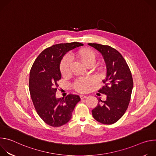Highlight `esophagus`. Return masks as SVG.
I'll return each instance as SVG.
<instances>
[{"label": "esophagus", "mask_w": 156, "mask_h": 156, "mask_svg": "<svg viewBox=\"0 0 156 156\" xmlns=\"http://www.w3.org/2000/svg\"><path fill=\"white\" fill-rule=\"evenodd\" d=\"M80 97L81 99H85V98H87V96H84V95H80Z\"/></svg>", "instance_id": "1"}]
</instances>
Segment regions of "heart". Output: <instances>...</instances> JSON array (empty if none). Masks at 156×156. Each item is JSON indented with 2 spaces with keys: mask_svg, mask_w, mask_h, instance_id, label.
<instances>
[{
  "mask_svg": "<svg viewBox=\"0 0 156 156\" xmlns=\"http://www.w3.org/2000/svg\"><path fill=\"white\" fill-rule=\"evenodd\" d=\"M77 55L82 60V62L89 67L94 66L97 60L96 53L94 51L88 49L80 51L78 52ZM70 65V57L68 55H65L60 64V70L63 75H65L69 73ZM92 83L93 80L90 78H81L76 80L74 82L73 86L76 91L80 93H83L87 90L89 86Z\"/></svg>",
  "mask_w": 156,
  "mask_h": 156,
  "instance_id": "obj_1",
  "label": "heart"
}]
</instances>
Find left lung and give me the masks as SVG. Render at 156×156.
<instances>
[{"label":"left lung","mask_w":156,"mask_h":156,"mask_svg":"<svg viewBox=\"0 0 156 156\" xmlns=\"http://www.w3.org/2000/svg\"><path fill=\"white\" fill-rule=\"evenodd\" d=\"M100 52L105 60L107 74L102 80L104 85L98 90L107 95L103 101L99 99L97 106L92 110L94 119L106 125L117 122L125 113L131 99L133 81L131 71L122 54L109 46L89 43Z\"/></svg>","instance_id":"left-lung-1"}]
</instances>
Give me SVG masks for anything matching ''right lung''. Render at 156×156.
Instances as JSON below:
<instances>
[{"mask_svg":"<svg viewBox=\"0 0 156 156\" xmlns=\"http://www.w3.org/2000/svg\"><path fill=\"white\" fill-rule=\"evenodd\" d=\"M82 46L76 42L55 44L38 55L31 69L29 90L33 105L41 119L51 126L58 127L69 122L80 101L78 95L73 94L57 99L55 93L57 81L61 79L60 63L63 56Z\"/></svg>","mask_w":156,"mask_h":156,"instance_id":"1","label":"right lung"}]
</instances>
